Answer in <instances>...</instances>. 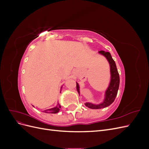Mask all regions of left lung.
Listing matches in <instances>:
<instances>
[{
	"mask_svg": "<svg viewBox=\"0 0 149 149\" xmlns=\"http://www.w3.org/2000/svg\"><path fill=\"white\" fill-rule=\"evenodd\" d=\"M99 53L104 56L109 62L110 65L111 71V81L109 86L105 92V97L103 102L99 104H94L91 102H86L85 106L93 109H102L110 106L115 100L116 97L118 94V91L119 87V74L117 69L116 63L112 59L109 52H106L104 51H100ZM76 89L79 94V86L78 83H76Z\"/></svg>",
	"mask_w": 149,
	"mask_h": 149,
	"instance_id": "8db88e82",
	"label": "left lung"
}]
</instances>
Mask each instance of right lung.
<instances>
[{
  "instance_id": "1",
  "label": "right lung",
  "mask_w": 149,
  "mask_h": 149,
  "mask_svg": "<svg viewBox=\"0 0 149 149\" xmlns=\"http://www.w3.org/2000/svg\"><path fill=\"white\" fill-rule=\"evenodd\" d=\"M60 108H61L60 105L59 104H58V105H57L56 107L51 108V109H49L45 110L43 112H46V113L56 114V113H57V112H59Z\"/></svg>"
}]
</instances>
